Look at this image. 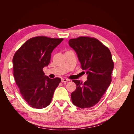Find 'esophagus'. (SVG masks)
I'll list each match as a JSON object with an SVG mask.
<instances>
[{
	"label": "esophagus",
	"instance_id": "34e87169",
	"mask_svg": "<svg viewBox=\"0 0 134 134\" xmlns=\"http://www.w3.org/2000/svg\"><path fill=\"white\" fill-rule=\"evenodd\" d=\"M70 80L68 79H65V78H64L62 79V82L64 83V82H69Z\"/></svg>",
	"mask_w": 134,
	"mask_h": 134
}]
</instances>
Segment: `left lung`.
Segmentation results:
<instances>
[{"instance_id":"1","label":"left lung","mask_w":134,"mask_h":134,"mask_svg":"<svg viewBox=\"0 0 134 134\" xmlns=\"http://www.w3.org/2000/svg\"><path fill=\"white\" fill-rule=\"evenodd\" d=\"M69 44L76 52L81 67L88 75L84 83L73 80L76 88L71 94L72 103L82 108L93 107L99 102L111 83L114 66L111 53L94 38L70 39Z\"/></svg>"}]
</instances>
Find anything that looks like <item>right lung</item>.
Returning <instances> with one entry per match:
<instances>
[{
	"instance_id": "add662e5",
	"label": "right lung",
	"mask_w": 134,
	"mask_h": 134,
	"mask_svg": "<svg viewBox=\"0 0 134 134\" xmlns=\"http://www.w3.org/2000/svg\"><path fill=\"white\" fill-rule=\"evenodd\" d=\"M63 38L45 36L31 38L16 51L13 75L23 99L32 107L45 108L51 102L61 79L44 75L43 68L50 62L51 54Z\"/></svg>"
}]
</instances>
